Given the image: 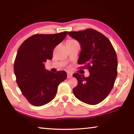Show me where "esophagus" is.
Instances as JSON below:
<instances>
[{"label": "esophagus", "instance_id": "1", "mask_svg": "<svg viewBox=\"0 0 134 134\" xmlns=\"http://www.w3.org/2000/svg\"><path fill=\"white\" fill-rule=\"evenodd\" d=\"M72 75L71 72H67V78L68 79H70L71 77H72Z\"/></svg>", "mask_w": 134, "mask_h": 134}]
</instances>
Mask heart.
Here are the masks:
<instances>
[{
	"label": "heart",
	"mask_w": 134,
	"mask_h": 134,
	"mask_svg": "<svg viewBox=\"0 0 134 134\" xmlns=\"http://www.w3.org/2000/svg\"><path fill=\"white\" fill-rule=\"evenodd\" d=\"M69 41H73V42H77L76 40H69Z\"/></svg>",
	"instance_id": "b5f03b06"
}]
</instances>
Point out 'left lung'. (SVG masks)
<instances>
[{"instance_id":"obj_1","label":"left lung","mask_w":134,"mask_h":134,"mask_svg":"<svg viewBox=\"0 0 134 134\" xmlns=\"http://www.w3.org/2000/svg\"><path fill=\"white\" fill-rule=\"evenodd\" d=\"M81 45L79 64L87 69L88 77L74 74L77 80L72 92L79 100L89 105H97L102 102L114 86L118 71V59L113 45L107 37L93 29L89 28L68 33Z\"/></svg>"}]
</instances>
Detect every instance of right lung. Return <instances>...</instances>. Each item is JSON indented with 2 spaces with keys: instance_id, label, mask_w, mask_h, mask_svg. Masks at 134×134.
Returning a JSON list of instances; mask_svg holds the SVG:
<instances>
[{
  "instance_id": "1",
  "label": "right lung",
  "mask_w": 134,
  "mask_h": 134,
  "mask_svg": "<svg viewBox=\"0 0 134 134\" xmlns=\"http://www.w3.org/2000/svg\"><path fill=\"white\" fill-rule=\"evenodd\" d=\"M67 31L54 34H35L18 49L14 72L18 87L31 105L41 106L55 97L58 86L67 78L65 71L52 72L44 63L53 58L54 49L63 41Z\"/></svg>"
}]
</instances>
